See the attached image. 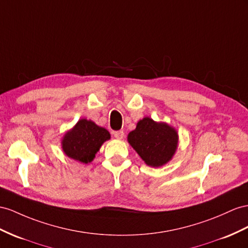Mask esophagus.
I'll return each instance as SVG.
<instances>
[{
  "mask_svg": "<svg viewBox=\"0 0 248 248\" xmlns=\"http://www.w3.org/2000/svg\"><path fill=\"white\" fill-rule=\"evenodd\" d=\"M113 135L116 139H123L124 137V131H116L113 133Z\"/></svg>",
  "mask_w": 248,
  "mask_h": 248,
  "instance_id": "34e87169",
  "label": "esophagus"
}]
</instances>
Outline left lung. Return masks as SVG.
Instances as JSON below:
<instances>
[{"label": "left lung", "mask_w": 248, "mask_h": 248, "mask_svg": "<svg viewBox=\"0 0 248 248\" xmlns=\"http://www.w3.org/2000/svg\"><path fill=\"white\" fill-rule=\"evenodd\" d=\"M128 141L148 166L159 168L173 158L178 147V133L166 123L144 117L129 133Z\"/></svg>", "instance_id": "left-lung-1"}]
</instances>
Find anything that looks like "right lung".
Returning a JSON list of instances; mask_svg holds the SVG:
<instances>
[{
  "instance_id": "right-lung-1",
  "label": "right lung",
  "mask_w": 248,
  "mask_h": 248,
  "mask_svg": "<svg viewBox=\"0 0 248 248\" xmlns=\"http://www.w3.org/2000/svg\"><path fill=\"white\" fill-rule=\"evenodd\" d=\"M111 138L110 133L92 120L79 119L62 139L63 153L81 163L91 162L103 143Z\"/></svg>"
}]
</instances>
